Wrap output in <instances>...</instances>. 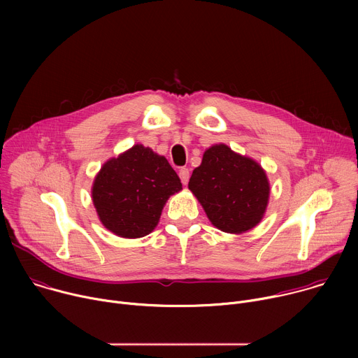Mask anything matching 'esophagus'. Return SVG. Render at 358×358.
<instances>
[{
    "instance_id": "1",
    "label": "esophagus",
    "mask_w": 358,
    "mask_h": 358,
    "mask_svg": "<svg viewBox=\"0 0 358 358\" xmlns=\"http://www.w3.org/2000/svg\"><path fill=\"white\" fill-rule=\"evenodd\" d=\"M178 176H180V178H181V182H182L184 185H187V184H188V180H189V170H188L187 167H181L180 171H178Z\"/></svg>"
}]
</instances>
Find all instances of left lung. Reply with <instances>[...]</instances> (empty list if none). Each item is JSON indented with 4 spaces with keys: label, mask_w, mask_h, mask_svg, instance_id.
<instances>
[{
    "label": "left lung",
    "mask_w": 358,
    "mask_h": 358,
    "mask_svg": "<svg viewBox=\"0 0 358 358\" xmlns=\"http://www.w3.org/2000/svg\"><path fill=\"white\" fill-rule=\"evenodd\" d=\"M188 188L210 221L229 234H241L258 225L269 198V182L262 167L225 144L213 145L203 152Z\"/></svg>",
    "instance_id": "8db88e82"
}]
</instances>
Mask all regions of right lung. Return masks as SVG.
<instances>
[{
	"mask_svg": "<svg viewBox=\"0 0 358 358\" xmlns=\"http://www.w3.org/2000/svg\"><path fill=\"white\" fill-rule=\"evenodd\" d=\"M181 181L167 159L141 144L109 160L97 174L92 196L99 218L122 238H141L156 228Z\"/></svg>",
	"mask_w": 358,
	"mask_h": 358,
	"instance_id": "add662e5",
	"label": "right lung"
}]
</instances>
